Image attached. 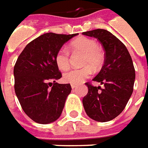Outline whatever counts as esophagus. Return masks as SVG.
Wrapping results in <instances>:
<instances>
[{
	"mask_svg": "<svg viewBox=\"0 0 148 148\" xmlns=\"http://www.w3.org/2000/svg\"><path fill=\"white\" fill-rule=\"evenodd\" d=\"M71 88L74 89V88H76V87H77V85H75V84H71Z\"/></svg>",
	"mask_w": 148,
	"mask_h": 148,
	"instance_id": "34e87169",
	"label": "esophagus"
}]
</instances>
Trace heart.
Wrapping results in <instances>:
<instances>
[{
    "mask_svg": "<svg viewBox=\"0 0 148 148\" xmlns=\"http://www.w3.org/2000/svg\"><path fill=\"white\" fill-rule=\"evenodd\" d=\"M69 49L72 53L82 54V68L71 69L63 74L62 79L66 83L79 84L90 75V67L96 71L101 67L104 62L105 55L98 43L92 38L79 37L71 41ZM55 63L60 70H66L70 65L69 53L65 49H60L54 57Z\"/></svg>",
    "mask_w": 148,
    "mask_h": 148,
    "instance_id": "heart-1",
    "label": "heart"
}]
</instances>
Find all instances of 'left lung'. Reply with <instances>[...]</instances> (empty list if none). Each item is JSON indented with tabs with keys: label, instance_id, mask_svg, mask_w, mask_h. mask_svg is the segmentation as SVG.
I'll use <instances>...</instances> for the list:
<instances>
[{
	"label": "left lung",
	"instance_id": "left-lung-1",
	"mask_svg": "<svg viewBox=\"0 0 148 148\" xmlns=\"http://www.w3.org/2000/svg\"><path fill=\"white\" fill-rule=\"evenodd\" d=\"M84 35L99 40L105 50V62L92 81L104 88L86 82L88 93L83 98L86 113L98 122H107L124 110L134 90L135 69L125 45L110 32L102 29L83 32Z\"/></svg>",
	"mask_w": 148,
	"mask_h": 148
}]
</instances>
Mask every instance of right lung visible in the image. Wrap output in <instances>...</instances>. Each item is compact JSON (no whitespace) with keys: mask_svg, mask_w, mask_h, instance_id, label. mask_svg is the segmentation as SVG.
<instances>
[{"mask_svg":"<svg viewBox=\"0 0 148 148\" xmlns=\"http://www.w3.org/2000/svg\"><path fill=\"white\" fill-rule=\"evenodd\" d=\"M77 35L47 33L29 43L14 66V91L24 112L34 122L47 124L61 115L70 84H58L62 73L54 57L62 45Z\"/></svg>","mask_w":148,"mask_h":148,"instance_id":"obj_1","label":"right lung"}]
</instances>
